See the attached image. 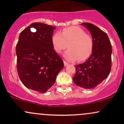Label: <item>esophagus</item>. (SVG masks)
Wrapping results in <instances>:
<instances>
[{"label":"esophagus","instance_id":"34e87169","mask_svg":"<svg viewBox=\"0 0 124 124\" xmlns=\"http://www.w3.org/2000/svg\"><path fill=\"white\" fill-rule=\"evenodd\" d=\"M63 63H64V65H65V66H68V65H69V63H68V62H66V61H63Z\"/></svg>","mask_w":124,"mask_h":124}]
</instances>
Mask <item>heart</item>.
<instances>
[{
	"mask_svg": "<svg viewBox=\"0 0 124 124\" xmlns=\"http://www.w3.org/2000/svg\"><path fill=\"white\" fill-rule=\"evenodd\" d=\"M52 43L57 53L66 49L68 44L69 49L63 55L69 61L86 60L92 53L94 46L93 38L82 28L76 26L65 28L62 32L54 33L52 36Z\"/></svg>",
	"mask_w": 124,
	"mask_h": 124,
	"instance_id": "obj_1",
	"label": "heart"
}]
</instances>
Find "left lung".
I'll list each match as a JSON object with an SVG mask.
<instances>
[{
	"label": "left lung",
	"instance_id": "8db88e82",
	"mask_svg": "<svg viewBox=\"0 0 124 124\" xmlns=\"http://www.w3.org/2000/svg\"><path fill=\"white\" fill-rule=\"evenodd\" d=\"M94 41L93 49L89 59L76 65V73L73 80L77 86L92 89L107 78L111 69L112 46L108 37L95 25L84 23Z\"/></svg>",
	"mask_w": 124,
	"mask_h": 124
}]
</instances>
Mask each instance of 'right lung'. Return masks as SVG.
Masks as SVG:
<instances>
[{
    "mask_svg": "<svg viewBox=\"0 0 124 124\" xmlns=\"http://www.w3.org/2000/svg\"><path fill=\"white\" fill-rule=\"evenodd\" d=\"M55 28L42 23L31 24L20 32L16 48L17 69L21 82L26 87L41 93L53 86L64 66L52 45Z\"/></svg>",
    "mask_w": 124,
    "mask_h": 124,
    "instance_id": "1",
    "label": "right lung"
}]
</instances>
